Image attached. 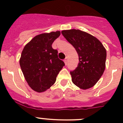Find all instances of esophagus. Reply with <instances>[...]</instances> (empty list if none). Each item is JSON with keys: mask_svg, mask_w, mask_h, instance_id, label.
<instances>
[{"mask_svg": "<svg viewBox=\"0 0 123 123\" xmlns=\"http://www.w3.org/2000/svg\"><path fill=\"white\" fill-rule=\"evenodd\" d=\"M68 56H67L66 58H65V59H64V62H65V64H67V62H68Z\"/></svg>", "mask_w": 123, "mask_h": 123, "instance_id": "34e87169", "label": "esophagus"}]
</instances>
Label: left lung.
I'll return each instance as SVG.
<instances>
[{
  "label": "left lung",
  "instance_id": "left-lung-1",
  "mask_svg": "<svg viewBox=\"0 0 123 123\" xmlns=\"http://www.w3.org/2000/svg\"><path fill=\"white\" fill-rule=\"evenodd\" d=\"M61 33L74 46L79 55L77 67L70 71L73 83L81 89L93 86L105 68L106 52L101 42L80 30H68Z\"/></svg>",
  "mask_w": 123,
  "mask_h": 123
}]
</instances>
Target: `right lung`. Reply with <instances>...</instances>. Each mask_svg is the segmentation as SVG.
<instances>
[{
	"instance_id": "1",
	"label": "right lung",
	"mask_w": 123,
	"mask_h": 123,
	"mask_svg": "<svg viewBox=\"0 0 123 123\" xmlns=\"http://www.w3.org/2000/svg\"><path fill=\"white\" fill-rule=\"evenodd\" d=\"M60 31L43 33L34 37L24 48L19 64L26 81L32 89L42 92L55 83L63 67L58 50L52 47Z\"/></svg>"
}]
</instances>
